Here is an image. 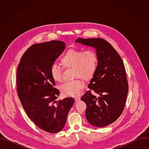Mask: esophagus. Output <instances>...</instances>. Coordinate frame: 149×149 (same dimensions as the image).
<instances>
[{
  "label": "esophagus",
  "mask_w": 149,
  "mask_h": 149,
  "mask_svg": "<svg viewBox=\"0 0 149 149\" xmlns=\"http://www.w3.org/2000/svg\"><path fill=\"white\" fill-rule=\"evenodd\" d=\"M79 100H80V97H77L75 98V102H78V101H79Z\"/></svg>",
  "instance_id": "esophagus-1"
}]
</instances>
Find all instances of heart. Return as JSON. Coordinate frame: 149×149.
I'll return each instance as SVG.
<instances>
[{
  "label": "heart",
  "instance_id": "1",
  "mask_svg": "<svg viewBox=\"0 0 149 149\" xmlns=\"http://www.w3.org/2000/svg\"><path fill=\"white\" fill-rule=\"evenodd\" d=\"M60 63L63 68H73L74 77H80L72 82L63 84L60 90L63 95L77 96L84 87L81 78L88 80L93 77L97 67L98 57L92 49L82 51L78 49H70L61 58ZM50 75L55 82H61L62 78L61 68L56 64L52 65L50 68Z\"/></svg>",
  "mask_w": 149,
  "mask_h": 149
}]
</instances>
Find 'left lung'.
Wrapping results in <instances>:
<instances>
[{"label":"left lung","instance_id":"1","mask_svg":"<svg viewBox=\"0 0 149 149\" xmlns=\"http://www.w3.org/2000/svg\"><path fill=\"white\" fill-rule=\"evenodd\" d=\"M75 42L93 47L98 57L97 69L88 87L90 90L81 98L87 105V120L97 127L107 126L121 114L128 93L123 62L112 45L102 38H78ZM91 91L100 96L97 98Z\"/></svg>","mask_w":149,"mask_h":149}]
</instances>
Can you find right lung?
<instances>
[{
    "label": "right lung",
    "instance_id": "1",
    "mask_svg": "<svg viewBox=\"0 0 149 149\" xmlns=\"http://www.w3.org/2000/svg\"><path fill=\"white\" fill-rule=\"evenodd\" d=\"M60 40L32 45L24 54L17 68V91L29 118L42 130L56 133L64 127L74 102L72 97L58 101V89L51 67L65 48Z\"/></svg>",
    "mask_w": 149,
    "mask_h": 149
}]
</instances>
